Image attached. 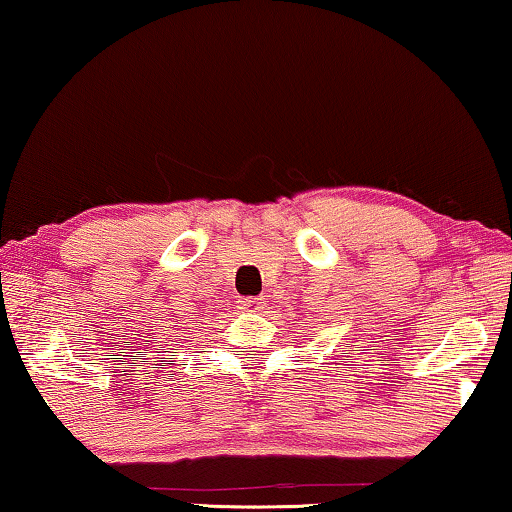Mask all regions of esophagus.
I'll use <instances>...</instances> for the list:
<instances>
[{"label": "esophagus", "mask_w": 512, "mask_h": 512, "mask_svg": "<svg viewBox=\"0 0 512 512\" xmlns=\"http://www.w3.org/2000/svg\"><path fill=\"white\" fill-rule=\"evenodd\" d=\"M239 308L243 312H262L266 308V301L262 296H246V299L239 301Z\"/></svg>", "instance_id": "esophagus-1"}]
</instances>
